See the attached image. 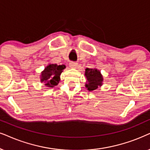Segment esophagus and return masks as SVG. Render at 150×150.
I'll use <instances>...</instances> for the list:
<instances>
[{
	"instance_id": "34e87169",
	"label": "esophagus",
	"mask_w": 150,
	"mask_h": 150,
	"mask_svg": "<svg viewBox=\"0 0 150 150\" xmlns=\"http://www.w3.org/2000/svg\"><path fill=\"white\" fill-rule=\"evenodd\" d=\"M69 67H71V68H75L76 67L78 66V63H76V62H73V61H71L70 63L69 64Z\"/></svg>"
}]
</instances>
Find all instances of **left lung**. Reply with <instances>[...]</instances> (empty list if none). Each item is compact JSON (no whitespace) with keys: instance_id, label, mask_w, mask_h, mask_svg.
<instances>
[{"instance_id":"1","label":"left lung","mask_w":150,"mask_h":150,"mask_svg":"<svg viewBox=\"0 0 150 150\" xmlns=\"http://www.w3.org/2000/svg\"><path fill=\"white\" fill-rule=\"evenodd\" d=\"M85 74L87 81V83L85 85V87L89 91L95 90L98 88V86L102 85V75L100 74V71L97 69L86 68Z\"/></svg>"}]
</instances>
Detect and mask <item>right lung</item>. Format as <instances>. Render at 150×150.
<instances>
[{
	"mask_svg": "<svg viewBox=\"0 0 150 150\" xmlns=\"http://www.w3.org/2000/svg\"><path fill=\"white\" fill-rule=\"evenodd\" d=\"M65 66L64 65H57L51 64L45 68L41 73V82H44L47 87H53L58 84L60 81V75Z\"/></svg>",
	"mask_w": 150,
	"mask_h": 150,
	"instance_id": "obj_1",
	"label": "right lung"
}]
</instances>
